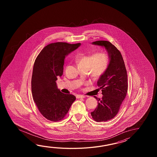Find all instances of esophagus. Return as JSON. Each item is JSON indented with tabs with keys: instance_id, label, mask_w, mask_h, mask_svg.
I'll return each instance as SVG.
<instances>
[{
	"instance_id": "esophagus-1",
	"label": "esophagus",
	"mask_w": 157,
	"mask_h": 157,
	"mask_svg": "<svg viewBox=\"0 0 157 157\" xmlns=\"http://www.w3.org/2000/svg\"><path fill=\"white\" fill-rule=\"evenodd\" d=\"M77 98H80V99H81V98H85V96H83V95H78L77 96Z\"/></svg>"
}]
</instances>
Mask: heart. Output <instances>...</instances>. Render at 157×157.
Listing matches in <instances>:
<instances>
[{"mask_svg":"<svg viewBox=\"0 0 157 157\" xmlns=\"http://www.w3.org/2000/svg\"><path fill=\"white\" fill-rule=\"evenodd\" d=\"M78 67L91 69L96 76H100L106 70L109 58L107 54L104 53L95 54H80L76 58Z\"/></svg>","mask_w":157,"mask_h":157,"instance_id":"1","label":"heart"}]
</instances>
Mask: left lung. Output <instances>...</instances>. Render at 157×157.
<instances>
[{
    "label": "left lung",
    "mask_w": 157,
    "mask_h": 157,
    "mask_svg": "<svg viewBox=\"0 0 157 157\" xmlns=\"http://www.w3.org/2000/svg\"><path fill=\"white\" fill-rule=\"evenodd\" d=\"M94 45L103 47L108 53L109 62L100 75L97 85L101 89L103 97H96L98 105L91 115L97 122L107 121L116 116L126 96L128 88L127 71L124 59L116 47L108 41H97Z\"/></svg>",
    "instance_id": "obj_1"
}]
</instances>
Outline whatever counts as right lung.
I'll use <instances>...</instances> for the list:
<instances>
[{"label":"right lung","mask_w":157,"mask_h":157,"mask_svg":"<svg viewBox=\"0 0 157 157\" xmlns=\"http://www.w3.org/2000/svg\"><path fill=\"white\" fill-rule=\"evenodd\" d=\"M80 45L62 42L50 44L35 61L31 78L33 97L40 113L48 120H62L76 100L74 95L60 92L56 81L63 73L66 57Z\"/></svg>","instance_id":"right-lung-1"}]
</instances>
